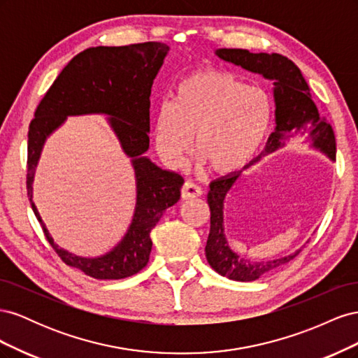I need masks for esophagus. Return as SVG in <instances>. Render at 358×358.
Returning a JSON list of instances; mask_svg holds the SVG:
<instances>
[{
    "instance_id": "34e87169",
    "label": "esophagus",
    "mask_w": 358,
    "mask_h": 358,
    "mask_svg": "<svg viewBox=\"0 0 358 358\" xmlns=\"http://www.w3.org/2000/svg\"><path fill=\"white\" fill-rule=\"evenodd\" d=\"M201 194H203V191H201V188L197 185V183L189 182V180L183 183V187H182V189H180V196H182L183 200L197 199V197L201 196Z\"/></svg>"
}]
</instances>
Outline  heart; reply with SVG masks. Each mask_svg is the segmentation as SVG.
<instances>
[{
    "mask_svg": "<svg viewBox=\"0 0 358 358\" xmlns=\"http://www.w3.org/2000/svg\"><path fill=\"white\" fill-rule=\"evenodd\" d=\"M272 121V103L259 88L222 70H200L183 78L173 101L154 115V142L171 167L185 164L194 145L216 175H233L258 154Z\"/></svg>",
    "mask_w": 358,
    "mask_h": 358,
    "instance_id": "heart-1",
    "label": "heart"
}]
</instances>
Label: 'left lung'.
<instances>
[{
	"instance_id": "8db88e82",
	"label": "left lung",
	"mask_w": 358,
	"mask_h": 358,
	"mask_svg": "<svg viewBox=\"0 0 358 358\" xmlns=\"http://www.w3.org/2000/svg\"><path fill=\"white\" fill-rule=\"evenodd\" d=\"M215 55L248 71L262 74L264 79L273 82L276 128L270 134L263 154L255 158L254 162L285 146V142L291 137H306L312 148L321 150L334 161L336 140L333 128L326 119L320 116L315 103L312 101L309 86L294 62L279 53H251L246 49H216ZM241 176L242 171H237L210 183L208 194L210 233L206 243V258L210 267L221 276L249 282L288 263L299 251L288 257L259 263H251L231 251L224 234V200Z\"/></svg>"
}]
</instances>
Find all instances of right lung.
Returning a JSON list of instances; mask_svg holds the SVG:
<instances>
[{
  "label": "right lung",
  "instance_id": "obj_1",
  "mask_svg": "<svg viewBox=\"0 0 358 358\" xmlns=\"http://www.w3.org/2000/svg\"><path fill=\"white\" fill-rule=\"evenodd\" d=\"M169 49L158 41L85 49L59 73L29 124L27 189L31 208L62 262L95 279H124L140 272L152 249L150 231L180 199L183 178L143 155L149 149L150 88ZM80 114L110 116L123 150L132 158L138 187L135 216L123 241L95 259L74 256L53 243L31 201V182L45 138L69 115Z\"/></svg>",
  "mask_w": 358,
  "mask_h": 358
}]
</instances>
